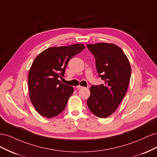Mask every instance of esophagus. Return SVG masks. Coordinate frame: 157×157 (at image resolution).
<instances>
[{"mask_svg": "<svg viewBox=\"0 0 157 157\" xmlns=\"http://www.w3.org/2000/svg\"><path fill=\"white\" fill-rule=\"evenodd\" d=\"M77 88L78 90H80V89L83 88V86H80V85H79V86H77Z\"/></svg>", "mask_w": 157, "mask_h": 157, "instance_id": "1", "label": "esophagus"}]
</instances>
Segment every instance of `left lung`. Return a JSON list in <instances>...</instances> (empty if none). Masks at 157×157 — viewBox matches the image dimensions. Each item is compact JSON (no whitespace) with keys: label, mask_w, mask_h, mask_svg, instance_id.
I'll return each instance as SVG.
<instances>
[{"label":"left lung","mask_w":157,"mask_h":157,"mask_svg":"<svg viewBox=\"0 0 157 157\" xmlns=\"http://www.w3.org/2000/svg\"><path fill=\"white\" fill-rule=\"evenodd\" d=\"M96 58L100 85H92L87 105L95 115L107 118L115 112L126 94L131 77V67L122 50L114 44H87Z\"/></svg>","instance_id":"obj_1"}]
</instances>
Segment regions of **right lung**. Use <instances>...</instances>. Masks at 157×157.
<instances>
[{"mask_svg": "<svg viewBox=\"0 0 157 157\" xmlns=\"http://www.w3.org/2000/svg\"><path fill=\"white\" fill-rule=\"evenodd\" d=\"M84 48L82 44L50 47L38 55L33 62L28 77L29 96L41 116L52 118L64 110L74 89L61 83L58 78L64 77L69 60Z\"/></svg>", "mask_w": 157, "mask_h": 157, "instance_id": "1", "label": "right lung"}]
</instances>
